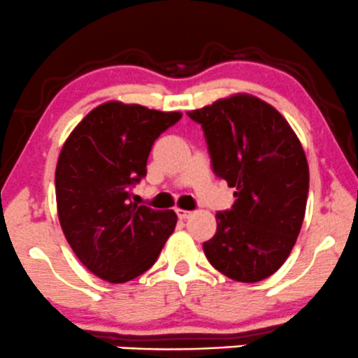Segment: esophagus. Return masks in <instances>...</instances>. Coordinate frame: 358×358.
Here are the masks:
<instances>
[{
  "label": "esophagus",
  "instance_id": "esophagus-1",
  "mask_svg": "<svg viewBox=\"0 0 358 358\" xmlns=\"http://www.w3.org/2000/svg\"><path fill=\"white\" fill-rule=\"evenodd\" d=\"M176 213H178V216L180 217V220H189V217L192 216L191 211H186V209H180V208L176 209Z\"/></svg>",
  "mask_w": 358,
  "mask_h": 358
}]
</instances>
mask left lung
<instances>
[{
  "mask_svg": "<svg viewBox=\"0 0 358 358\" xmlns=\"http://www.w3.org/2000/svg\"><path fill=\"white\" fill-rule=\"evenodd\" d=\"M187 115L204 130L216 176L236 189L233 209L216 214L206 258L234 281L268 278L287 262L303 224L310 171L300 138L273 105L250 94Z\"/></svg>",
  "mask_w": 358,
  "mask_h": 358,
  "instance_id": "obj_1",
  "label": "left lung"
}]
</instances>
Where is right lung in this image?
Here are the masks:
<instances>
[{
	"label": "right lung",
	"mask_w": 358,
	"mask_h": 358,
	"mask_svg": "<svg viewBox=\"0 0 358 358\" xmlns=\"http://www.w3.org/2000/svg\"><path fill=\"white\" fill-rule=\"evenodd\" d=\"M182 113L110 100L71 130L55 171L57 211L66 241L88 271L125 283L149 270L174 233L178 214L130 201L155 138Z\"/></svg>",
	"instance_id": "1"
}]
</instances>
